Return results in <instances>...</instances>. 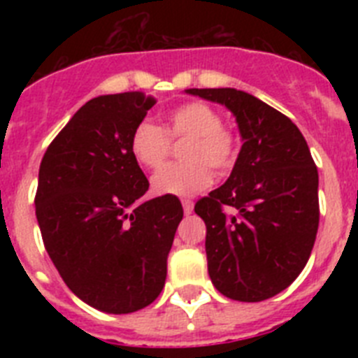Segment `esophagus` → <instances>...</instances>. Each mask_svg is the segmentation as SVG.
Returning a JSON list of instances; mask_svg holds the SVG:
<instances>
[{
  "instance_id": "esophagus-1",
  "label": "esophagus",
  "mask_w": 358,
  "mask_h": 358,
  "mask_svg": "<svg viewBox=\"0 0 358 358\" xmlns=\"http://www.w3.org/2000/svg\"><path fill=\"white\" fill-rule=\"evenodd\" d=\"M182 210H185L186 215H189L194 211V201L192 199H182Z\"/></svg>"
}]
</instances>
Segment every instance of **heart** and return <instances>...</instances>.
Returning <instances> with one entry per match:
<instances>
[{
	"label": "heart",
	"instance_id": "heart-1",
	"mask_svg": "<svg viewBox=\"0 0 358 358\" xmlns=\"http://www.w3.org/2000/svg\"><path fill=\"white\" fill-rule=\"evenodd\" d=\"M182 140V163L169 164L152 177L157 195L199 194L213 182L211 169L226 176L238 161L240 136L222 125V116L213 106L199 100L169 110L163 129L152 122L138 123L131 136L132 157L143 169L157 170L169 159L172 141Z\"/></svg>",
	"mask_w": 358,
	"mask_h": 358
}]
</instances>
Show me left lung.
<instances>
[{
	"label": "left lung",
	"instance_id": "obj_1",
	"mask_svg": "<svg viewBox=\"0 0 358 358\" xmlns=\"http://www.w3.org/2000/svg\"><path fill=\"white\" fill-rule=\"evenodd\" d=\"M188 93L224 103L243 138L229 179L195 202L206 224L208 273L229 299L264 301L299 276L314 248L317 166L292 120L252 94L231 87Z\"/></svg>",
	"mask_w": 358,
	"mask_h": 358
}]
</instances>
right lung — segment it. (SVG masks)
<instances>
[{
  "instance_id": "1",
  "label": "right lung",
  "mask_w": 358,
  "mask_h": 358,
  "mask_svg": "<svg viewBox=\"0 0 358 358\" xmlns=\"http://www.w3.org/2000/svg\"><path fill=\"white\" fill-rule=\"evenodd\" d=\"M156 98L103 94L82 106L44 152L36 215L44 248L75 296L107 314L150 305L182 218L176 195L141 201L148 179L131 136Z\"/></svg>"
}]
</instances>
